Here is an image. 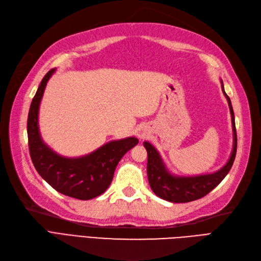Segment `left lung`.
I'll list each match as a JSON object with an SVG mask.
<instances>
[{
    "label": "left lung",
    "instance_id": "obj_1",
    "mask_svg": "<svg viewBox=\"0 0 261 261\" xmlns=\"http://www.w3.org/2000/svg\"><path fill=\"white\" fill-rule=\"evenodd\" d=\"M221 88L229 104L233 130V148L228 163L221 169L213 173L193 176L174 175L167 169L157 149L150 143L145 141L143 145L147 150V178L150 189L158 197L171 201V203H189V201L199 199L207 195L210 191H213L229 173L234 163L235 155H237L238 138L231 99L225 93L222 80Z\"/></svg>",
    "mask_w": 261,
    "mask_h": 261
}]
</instances>
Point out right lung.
I'll return each mask as SVG.
<instances>
[{
	"mask_svg": "<svg viewBox=\"0 0 261 261\" xmlns=\"http://www.w3.org/2000/svg\"><path fill=\"white\" fill-rule=\"evenodd\" d=\"M54 72L55 69H51L44 75L30 105L27 133L31 161L38 173L57 192L81 200L92 199L111 186L117 165L139 140L130 137L111 141L94 152L75 158L61 156L49 148L40 134L39 108L46 83Z\"/></svg>",
	"mask_w": 261,
	"mask_h": 261,
	"instance_id": "add662e5",
	"label": "right lung"
}]
</instances>
